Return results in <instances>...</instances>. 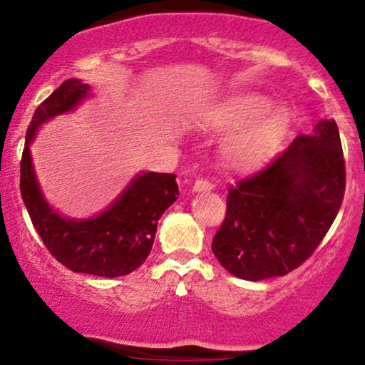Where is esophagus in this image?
<instances>
[{
	"mask_svg": "<svg viewBox=\"0 0 365 365\" xmlns=\"http://www.w3.org/2000/svg\"><path fill=\"white\" fill-rule=\"evenodd\" d=\"M212 183L211 182H207V180H202V178H199V180H195V183H194V190L195 192H207V190H212Z\"/></svg>",
	"mask_w": 365,
	"mask_h": 365,
	"instance_id": "34e87169",
	"label": "esophagus"
}]
</instances>
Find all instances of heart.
<instances>
[{"label": "heart", "mask_w": 365, "mask_h": 365, "mask_svg": "<svg viewBox=\"0 0 365 365\" xmlns=\"http://www.w3.org/2000/svg\"><path fill=\"white\" fill-rule=\"evenodd\" d=\"M204 123L220 130L242 127L225 140L221 156L226 168L249 171L261 165L283 135L288 110L273 106V101L259 92H244L207 110Z\"/></svg>", "instance_id": "b5f03b06"}]
</instances>
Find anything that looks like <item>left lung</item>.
Segmentation results:
<instances>
[{"label": "left lung", "mask_w": 365, "mask_h": 365, "mask_svg": "<svg viewBox=\"0 0 365 365\" xmlns=\"http://www.w3.org/2000/svg\"><path fill=\"white\" fill-rule=\"evenodd\" d=\"M345 161L334 120L299 135L261 171L228 188L212 252L249 282L284 276L314 254L340 211Z\"/></svg>", "instance_id": "8db88e82"}]
</instances>
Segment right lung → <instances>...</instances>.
Wrapping results in <instances>:
<instances>
[{
  "instance_id": "add662e5",
  "label": "right lung",
  "mask_w": 365,
  "mask_h": 365,
  "mask_svg": "<svg viewBox=\"0 0 365 365\" xmlns=\"http://www.w3.org/2000/svg\"><path fill=\"white\" fill-rule=\"evenodd\" d=\"M87 92V83L68 78L37 106L20 161V194L36 232L58 262L73 273L116 278L135 271L148 259L159 217L178 197L177 175L154 171L139 175L106 211L89 220L58 215L41 194L29 144L41 125L73 110Z\"/></svg>"
}]
</instances>
